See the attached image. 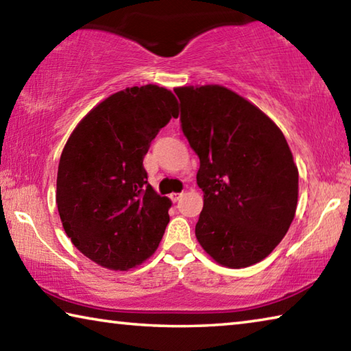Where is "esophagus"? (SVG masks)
I'll return each mask as SVG.
<instances>
[{
	"mask_svg": "<svg viewBox=\"0 0 351 351\" xmlns=\"http://www.w3.org/2000/svg\"><path fill=\"white\" fill-rule=\"evenodd\" d=\"M182 197V193H171L170 195V198H171V201H173V203H176L178 199H180Z\"/></svg>",
	"mask_w": 351,
	"mask_h": 351,
	"instance_id": "1",
	"label": "esophagus"
}]
</instances>
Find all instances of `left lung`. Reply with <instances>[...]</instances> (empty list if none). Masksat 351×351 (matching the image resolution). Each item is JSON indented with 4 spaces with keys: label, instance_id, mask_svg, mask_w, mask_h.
<instances>
[{
    "label": "left lung",
    "instance_id": "left-lung-1",
    "mask_svg": "<svg viewBox=\"0 0 351 351\" xmlns=\"http://www.w3.org/2000/svg\"><path fill=\"white\" fill-rule=\"evenodd\" d=\"M181 127L199 158L204 206L195 235L226 268L258 263L293 223L299 170L274 122L221 85L175 88Z\"/></svg>",
    "mask_w": 351,
    "mask_h": 351
}]
</instances>
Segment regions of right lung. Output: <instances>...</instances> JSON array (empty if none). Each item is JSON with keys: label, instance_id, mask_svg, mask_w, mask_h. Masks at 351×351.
<instances>
[{"label": "right lung", "instance_id": "1", "mask_svg": "<svg viewBox=\"0 0 351 351\" xmlns=\"http://www.w3.org/2000/svg\"><path fill=\"white\" fill-rule=\"evenodd\" d=\"M178 116L171 91L133 86L102 100L71 133L56 201L64 232L94 263L128 271L158 249L171 201L147 182L142 162L159 130Z\"/></svg>", "mask_w": 351, "mask_h": 351}]
</instances>
